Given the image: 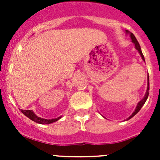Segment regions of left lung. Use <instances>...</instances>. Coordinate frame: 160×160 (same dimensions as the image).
I'll return each mask as SVG.
<instances>
[{"label":"left lung","mask_w":160,"mask_h":160,"mask_svg":"<svg viewBox=\"0 0 160 160\" xmlns=\"http://www.w3.org/2000/svg\"><path fill=\"white\" fill-rule=\"evenodd\" d=\"M126 33H127V34H129L130 35V37H131V42H132L133 43H134V45H135V49H136L137 50H138V53H139V54H140L141 58H142V59L144 61V62H145V59H144V56H143V54H142V50H141V47H140V46H139V44H138V41H137V39H136V38H135V35L133 34L132 32H130V31H128V30H126ZM148 90H149V76H148V89H147L146 94H145L144 97L142 98V99L140 100V101L138 102V104H137L136 108H135V111H134V112L132 113V114H131V115L129 117V118H128V119H127V120L131 119V118H132V117L135 116V114H136L138 112V111H140V109L142 108V106L144 105V103L146 102L147 99H148V95H149V92H148ZM103 117H104V116H103Z\"/></svg>","instance_id":"1"}]
</instances>
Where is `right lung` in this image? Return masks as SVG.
Wrapping results in <instances>:
<instances>
[{"instance_id":"right-lung-1","label":"right lung","mask_w":160,"mask_h":160,"mask_svg":"<svg viewBox=\"0 0 160 160\" xmlns=\"http://www.w3.org/2000/svg\"><path fill=\"white\" fill-rule=\"evenodd\" d=\"M21 111L25 114V116L28 117L31 120H32L35 122H38L39 124H50L52 122H56V121H58V120H59L62 118V116H60L58 118H52V119H46V118H42L41 117H38V115L35 114V113L32 110H21Z\"/></svg>"}]
</instances>
